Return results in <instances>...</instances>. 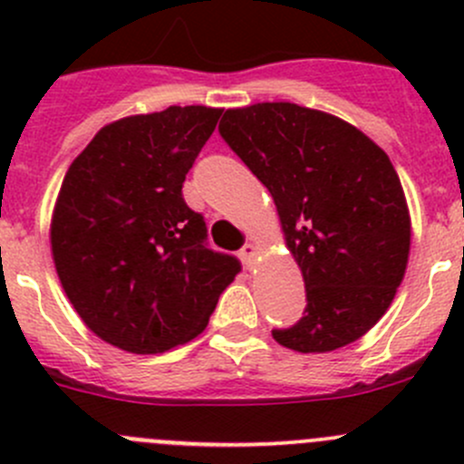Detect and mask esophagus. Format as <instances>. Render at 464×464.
<instances>
[{
    "instance_id": "esophagus-1",
    "label": "esophagus",
    "mask_w": 464,
    "mask_h": 464,
    "mask_svg": "<svg viewBox=\"0 0 464 464\" xmlns=\"http://www.w3.org/2000/svg\"><path fill=\"white\" fill-rule=\"evenodd\" d=\"M260 249L258 245H254V242H249V245H245V249H242V258H245L249 265H254L256 258H258Z\"/></svg>"
}]
</instances>
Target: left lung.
Segmentation results:
<instances>
[{
	"instance_id": "left-lung-1",
	"label": "left lung",
	"mask_w": 464,
	"mask_h": 464,
	"mask_svg": "<svg viewBox=\"0 0 464 464\" xmlns=\"http://www.w3.org/2000/svg\"><path fill=\"white\" fill-rule=\"evenodd\" d=\"M219 134L274 198L305 280V314L274 339L305 354L362 339L409 265V204L388 154L348 121L283 101L227 110Z\"/></svg>"
}]
</instances>
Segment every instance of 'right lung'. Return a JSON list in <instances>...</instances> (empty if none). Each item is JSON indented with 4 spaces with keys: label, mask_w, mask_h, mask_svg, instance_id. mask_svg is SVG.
Masks as SVG:
<instances>
[{
    "label": "right lung",
    "mask_w": 464,
    "mask_h": 464,
    "mask_svg": "<svg viewBox=\"0 0 464 464\" xmlns=\"http://www.w3.org/2000/svg\"><path fill=\"white\" fill-rule=\"evenodd\" d=\"M222 110L170 105L114 121L73 159L51 215L64 294L105 343L157 354L202 334L240 262L206 249L181 195Z\"/></svg>",
    "instance_id": "obj_1"
}]
</instances>
